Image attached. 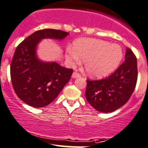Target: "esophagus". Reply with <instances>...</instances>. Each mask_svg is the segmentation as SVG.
Segmentation results:
<instances>
[{
	"mask_svg": "<svg viewBox=\"0 0 148 148\" xmlns=\"http://www.w3.org/2000/svg\"><path fill=\"white\" fill-rule=\"evenodd\" d=\"M80 77V74L78 73L77 71H75L73 72V73L72 75V77L73 78H77V77Z\"/></svg>",
	"mask_w": 148,
	"mask_h": 148,
	"instance_id": "34e87169",
	"label": "esophagus"
}]
</instances>
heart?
<instances>
[{
    "mask_svg": "<svg viewBox=\"0 0 148 148\" xmlns=\"http://www.w3.org/2000/svg\"><path fill=\"white\" fill-rule=\"evenodd\" d=\"M67 58L73 63L84 61L85 71L95 78L107 76L118 66L123 57L122 48L116 44L91 38L77 39L73 48L68 47Z\"/></svg>",
    "mask_w": 148,
    "mask_h": 148,
    "instance_id": "obj_1",
    "label": "heart"
}]
</instances>
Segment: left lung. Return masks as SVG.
Wrapping results in <instances>:
<instances>
[{"mask_svg":"<svg viewBox=\"0 0 148 148\" xmlns=\"http://www.w3.org/2000/svg\"><path fill=\"white\" fill-rule=\"evenodd\" d=\"M124 63L112 74L100 80H87L85 97L95 110L111 112L124 106L130 99L138 79L137 58L126 48Z\"/></svg>","mask_w":148,"mask_h":148,"instance_id":"obj_1","label":"left lung"}]
</instances>
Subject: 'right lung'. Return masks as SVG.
I'll return each mask as SVG.
<instances>
[{
	"label": "right lung",
	"instance_id": "obj_1",
	"mask_svg": "<svg viewBox=\"0 0 148 148\" xmlns=\"http://www.w3.org/2000/svg\"><path fill=\"white\" fill-rule=\"evenodd\" d=\"M69 33L55 29L37 30L18 45L10 64V77L16 95L34 108L52 103L68 83L73 70L56 62L42 61L37 47L42 39L62 40Z\"/></svg>",
	"mask_w": 148,
	"mask_h": 148
}]
</instances>
